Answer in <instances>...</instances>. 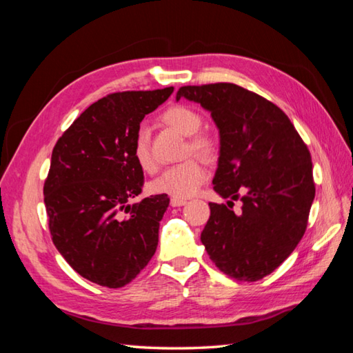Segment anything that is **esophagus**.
<instances>
[{"mask_svg":"<svg viewBox=\"0 0 353 353\" xmlns=\"http://www.w3.org/2000/svg\"><path fill=\"white\" fill-rule=\"evenodd\" d=\"M185 203H187V201H183V199H176V197L171 199V207H182Z\"/></svg>","mask_w":353,"mask_h":353,"instance_id":"1","label":"esophagus"}]
</instances>
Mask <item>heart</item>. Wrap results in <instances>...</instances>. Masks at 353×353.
I'll list each match as a JSON object with an SVG mask.
<instances>
[{
    "mask_svg": "<svg viewBox=\"0 0 353 353\" xmlns=\"http://www.w3.org/2000/svg\"><path fill=\"white\" fill-rule=\"evenodd\" d=\"M162 120L172 130L188 137L185 156L196 154L202 159L211 160L217 152L216 140L210 134L199 132L202 130L203 119L199 111L185 105H174L166 110ZM132 156L137 165L145 172H154L157 162L152 157L150 146V134L140 130L134 139ZM207 170L197 159H188L171 168H166L162 174L150 183V190L157 194H168L176 199H187L196 194L199 187L207 181Z\"/></svg>",
    "mask_w": 353,
    "mask_h": 353,
    "instance_id": "obj_1",
    "label": "heart"
}]
</instances>
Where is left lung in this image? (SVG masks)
<instances>
[{
  "label": "left lung",
  "mask_w": 353,
  "mask_h": 353,
  "mask_svg": "<svg viewBox=\"0 0 353 353\" xmlns=\"http://www.w3.org/2000/svg\"><path fill=\"white\" fill-rule=\"evenodd\" d=\"M197 101L221 134L214 191L201 241L221 272L259 281L276 270L305 233L313 199L310 151L283 110L234 83L182 86L176 99ZM241 199L238 215L232 201Z\"/></svg>",
  "instance_id": "obj_1"
}]
</instances>
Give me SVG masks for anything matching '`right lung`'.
I'll list each match as a JSON object with an SVG mask.
<instances>
[{
    "mask_svg": "<svg viewBox=\"0 0 353 353\" xmlns=\"http://www.w3.org/2000/svg\"><path fill=\"white\" fill-rule=\"evenodd\" d=\"M174 88L108 94L57 140L44 181L54 245L91 283L119 288L148 265L159 242L166 194L142 193L143 170L132 156L140 121Z\"/></svg>",
    "mask_w": 353,
    "mask_h": 353,
    "instance_id": "obj_1",
    "label": "right lung"
}]
</instances>
